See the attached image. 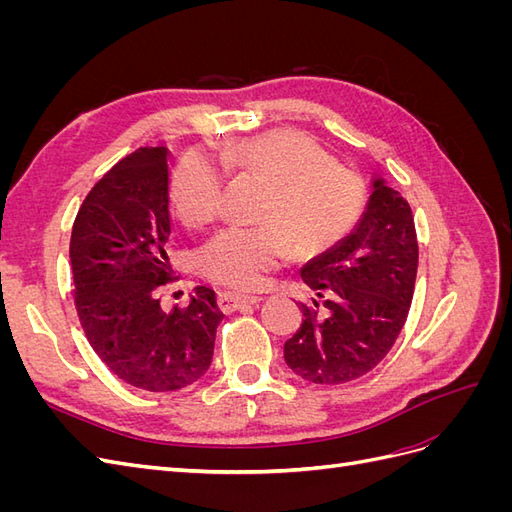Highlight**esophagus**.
<instances>
[{"instance_id": "34e87169", "label": "esophagus", "mask_w": 512, "mask_h": 512, "mask_svg": "<svg viewBox=\"0 0 512 512\" xmlns=\"http://www.w3.org/2000/svg\"><path fill=\"white\" fill-rule=\"evenodd\" d=\"M260 303L258 297H247V294H235V292H220L218 294V305L224 314L237 312V309H245Z\"/></svg>"}]
</instances>
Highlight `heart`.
I'll list each match as a JSON object with an SVG mask.
<instances>
[{"mask_svg": "<svg viewBox=\"0 0 512 512\" xmlns=\"http://www.w3.org/2000/svg\"><path fill=\"white\" fill-rule=\"evenodd\" d=\"M224 166L269 185L256 220L230 226L200 250V271L211 282L256 292L290 254L318 256L342 243L365 209V183L339 166L312 136L273 130L224 151ZM224 168L203 153H188L170 181V205L190 228L211 224L222 211Z\"/></svg>", "mask_w": 512, "mask_h": 512, "instance_id": "1", "label": "heart"}]
</instances>
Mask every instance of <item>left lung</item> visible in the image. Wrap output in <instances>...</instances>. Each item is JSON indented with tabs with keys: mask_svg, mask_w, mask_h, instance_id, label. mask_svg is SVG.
<instances>
[{
	"mask_svg": "<svg viewBox=\"0 0 512 512\" xmlns=\"http://www.w3.org/2000/svg\"><path fill=\"white\" fill-rule=\"evenodd\" d=\"M416 267L412 209L376 177L350 235L301 269L314 299L299 303L305 320L284 344L286 365L303 380L324 386L365 376L404 329Z\"/></svg>",
	"mask_w": 512,
	"mask_h": 512,
	"instance_id": "1",
	"label": "left lung"
}]
</instances>
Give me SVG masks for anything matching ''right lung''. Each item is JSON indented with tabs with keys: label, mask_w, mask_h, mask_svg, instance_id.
Here are the masks:
<instances>
[{
	"label": "right lung",
	"mask_w": 512,
	"mask_h": 512,
	"mask_svg": "<svg viewBox=\"0 0 512 512\" xmlns=\"http://www.w3.org/2000/svg\"><path fill=\"white\" fill-rule=\"evenodd\" d=\"M166 156V147H141L108 170L70 239L74 305L91 348L119 380L151 393L205 376L224 318L207 286L194 288L188 307H160L162 286L175 280Z\"/></svg>",
	"instance_id": "obj_1"
}]
</instances>
